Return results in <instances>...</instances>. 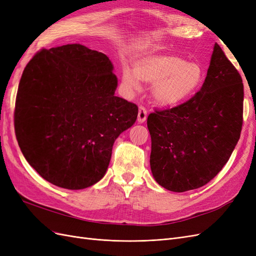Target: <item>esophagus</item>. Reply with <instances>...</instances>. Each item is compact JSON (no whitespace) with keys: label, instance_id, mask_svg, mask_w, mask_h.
<instances>
[{"label":"esophagus","instance_id":"34e87169","mask_svg":"<svg viewBox=\"0 0 256 256\" xmlns=\"http://www.w3.org/2000/svg\"><path fill=\"white\" fill-rule=\"evenodd\" d=\"M146 118H147V111H146V109L144 106H140L138 108V122H140V124H142V122H144L145 120H146Z\"/></svg>","mask_w":256,"mask_h":256}]
</instances>
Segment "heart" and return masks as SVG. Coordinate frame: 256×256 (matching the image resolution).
<instances>
[{"label": "heart", "instance_id": "heart-1", "mask_svg": "<svg viewBox=\"0 0 256 256\" xmlns=\"http://www.w3.org/2000/svg\"><path fill=\"white\" fill-rule=\"evenodd\" d=\"M122 82L128 94L140 92L141 82L154 84L156 102L164 106H176L200 88L203 70L198 64L173 54H146L134 60V69L124 67Z\"/></svg>", "mask_w": 256, "mask_h": 256}]
</instances>
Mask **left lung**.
<instances>
[{"mask_svg": "<svg viewBox=\"0 0 256 256\" xmlns=\"http://www.w3.org/2000/svg\"><path fill=\"white\" fill-rule=\"evenodd\" d=\"M242 109V76L214 44L200 92L182 104L147 118L154 180L173 192L198 189L210 182L239 140Z\"/></svg>", "mask_w": 256, "mask_h": 256, "instance_id": "left-lung-1", "label": "left lung"}]
</instances>
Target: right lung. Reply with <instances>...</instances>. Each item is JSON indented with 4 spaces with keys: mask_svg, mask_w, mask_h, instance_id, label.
I'll list each match as a JSON object with an SVG mask.
<instances>
[{
    "mask_svg": "<svg viewBox=\"0 0 256 256\" xmlns=\"http://www.w3.org/2000/svg\"><path fill=\"white\" fill-rule=\"evenodd\" d=\"M106 54L79 44L42 49L23 70L14 130L23 156L44 180L80 190L104 176L116 138L138 106L115 96Z\"/></svg>",
    "mask_w": 256,
    "mask_h": 256,
    "instance_id": "right-lung-1",
    "label": "right lung"
}]
</instances>
